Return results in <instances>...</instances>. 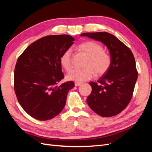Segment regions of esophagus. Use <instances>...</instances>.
Returning a JSON list of instances; mask_svg holds the SVG:
<instances>
[{
    "label": "esophagus",
    "mask_w": 152,
    "mask_h": 152,
    "mask_svg": "<svg viewBox=\"0 0 152 152\" xmlns=\"http://www.w3.org/2000/svg\"><path fill=\"white\" fill-rule=\"evenodd\" d=\"M82 84V83H81V82H75V86H77V87H79L80 86H81Z\"/></svg>",
    "instance_id": "obj_1"
}]
</instances>
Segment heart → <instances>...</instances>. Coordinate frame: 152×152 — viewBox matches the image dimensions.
Masks as SVG:
<instances>
[{"instance_id": "heart-1", "label": "heart", "mask_w": 152, "mask_h": 152, "mask_svg": "<svg viewBox=\"0 0 152 152\" xmlns=\"http://www.w3.org/2000/svg\"><path fill=\"white\" fill-rule=\"evenodd\" d=\"M78 49L84 53L87 57L84 64L85 68L75 69L66 75L69 80L80 82L90 80L94 77L103 75L111 66L112 59L110 54L103 50V46L93 40H88L78 45ZM72 51L67 49L61 54L59 63L66 72H70L72 68Z\"/></svg>"}]
</instances>
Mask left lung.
Here are the masks:
<instances>
[{
	"mask_svg": "<svg viewBox=\"0 0 152 152\" xmlns=\"http://www.w3.org/2000/svg\"><path fill=\"white\" fill-rule=\"evenodd\" d=\"M80 36L102 42L109 50L112 59L109 70L98 82H89L92 91L87 103L100 116L116 115L126 108L132 98L137 79L134 55L120 40L107 32L84 33Z\"/></svg>",
	"mask_w": 152,
	"mask_h": 152,
	"instance_id": "1",
	"label": "left lung"
}]
</instances>
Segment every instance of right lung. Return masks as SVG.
I'll return each instance as SVG.
<instances>
[{"label":"right lung","mask_w":152,"mask_h":152,"mask_svg":"<svg viewBox=\"0 0 152 152\" xmlns=\"http://www.w3.org/2000/svg\"><path fill=\"white\" fill-rule=\"evenodd\" d=\"M68 35H48L30 44L18 58L14 87L18 102L29 115L39 121L57 116L65 107L72 81L61 85L64 78L59 58L73 44Z\"/></svg>","instance_id":"obj_1"}]
</instances>
